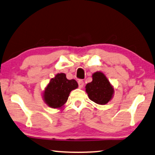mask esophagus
<instances>
[{"label":"esophagus","instance_id":"1","mask_svg":"<svg viewBox=\"0 0 155 155\" xmlns=\"http://www.w3.org/2000/svg\"><path fill=\"white\" fill-rule=\"evenodd\" d=\"M78 84H79V87L80 88H83L84 87V82L83 81H81V80H80V81H78Z\"/></svg>","mask_w":155,"mask_h":155}]
</instances>
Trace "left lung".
Wrapping results in <instances>:
<instances>
[{"mask_svg":"<svg viewBox=\"0 0 155 155\" xmlns=\"http://www.w3.org/2000/svg\"><path fill=\"white\" fill-rule=\"evenodd\" d=\"M92 78V81L86 86L88 98L97 104H106L112 98L114 93L113 87L102 72H95Z\"/></svg>","mask_w":155,"mask_h":155,"instance_id":"8db88e82","label":"left lung"}]
</instances>
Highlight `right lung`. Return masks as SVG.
<instances>
[{
	"instance_id": "obj_1",
	"label": "right lung",
	"mask_w": 155,
	"mask_h": 155,
	"mask_svg": "<svg viewBox=\"0 0 155 155\" xmlns=\"http://www.w3.org/2000/svg\"><path fill=\"white\" fill-rule=\"evenodd\" d=\"M78 88L74 79L69 80L64 73L57 74L51 79L45 88L44 100L47 106L52 108H59L67 101L70 92Z\"/></svg>"
}]
</instances>
